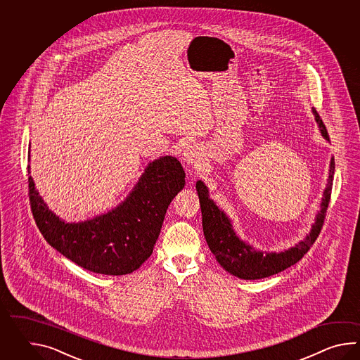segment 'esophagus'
<instances>
[{
  "mask_svg": "<svg viewBox=\"0 0 360 360\" xmlns=\"http://www.w3.org/2000/svg\"><path fill=\"white\" fill-rule=\"evenodd\" d=\"M200 161H202V155H200V152L197 146H188L185 149L184 162L186 163V166L195 167V166H198Z\"/></svg>",
  "mask_w": 360,
  "mask_h": 360,
  "instance_id": "34e87169",
  "label": "esophagus"
}]
</instances>
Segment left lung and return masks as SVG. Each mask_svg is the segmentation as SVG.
<instances>
[{
    "mask_svg": "<svg viewBox=\"0 0 360 360\" xmlns=\"http://www.w3.org/2000/svg\"><path fill=\"white\" fill-rule=\"evenodd\" d=\"M315 120L319 124L323 138L329 141L328 131L326 129L324 123L321 121V115L313 108ZM333 175H335V158L330 160L329 167L328 184L324 191V195L321 199V211L316 214L313 229L306 236L305 240L300 242L299 245L293 247L288 251L281 253H266L255 251L251 245H247L236 236L234 230L231 228L230 220L216 206L214 200L208 198V189L206 185L200 180L197 181V191H198L199 203L202 211V225L203 233L206 238L207 245L210 247L211 252L214 253L216 260L230 274L238 276L240 279H261L266 276H274L284 269L295 265L297 261L304 257L310 247L314 245L316 238L321 233L327 208H328L332 185H333Z\"/></svg>",
    "mask_w": 360,
    "mask_h": 360,
    "instance_id": "1",
    "label": "left lung"
}]
</instances>
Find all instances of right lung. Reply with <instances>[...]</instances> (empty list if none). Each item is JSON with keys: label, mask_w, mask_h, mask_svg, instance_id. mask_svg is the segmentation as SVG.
Here are the masks:
<instances>
[{"label": "right lung", "mask_w": 360, "mask_h": 360, "mask_svg": "<svg viewBox=\"0 0 360 360\" xmlns=\"http://www.w3.org/2000/svg\"><path fill=\"white\" fill-rule=\"evenodd\" d=\"M184 185L181 163L171 155L162 157L148 165L120 206L77 224L63 221L47 208L31 176L28 195L34 221L49 245L86 270L124 276L140 268L153 252L166 211Z\"/></svg>", "instance_id": "1"}]
</instances>
